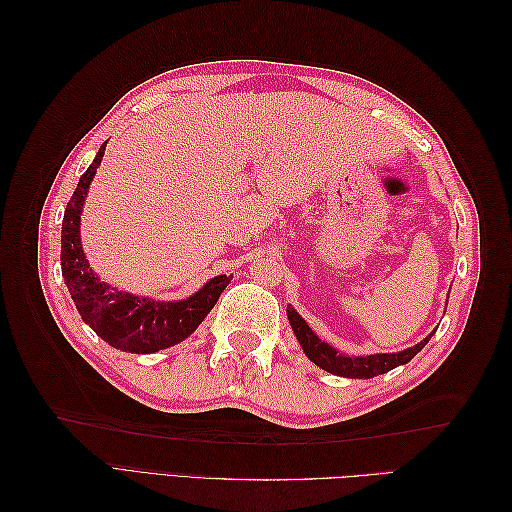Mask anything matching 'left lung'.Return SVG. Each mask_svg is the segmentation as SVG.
Returning <instances> with one entry per match:
<instances>
[{
  "mask_svg": "<svg viewBox=\"0 0 512 512\" xmlns=\"http://www.w3.org/2000/svg\"><path fill=\"white\" fill-rule=\"evenodd\" d=\"M288 320L290 327L297 335L299 344L303 352L309 356V361L322 367L324 371H329L333 376H342V378H374L380 374H386V371L395 369L397 365H404L412 361L414 356L425 348V344L431 339L427 335L423 342H418L412 348H406L401 352H389V354H369V356H346L339 354L335 348L329 344H324L318 335L307 327V322L294 312V309L288 305Z\"/></svg>",
  "mask_w": 512,
  "mask_h": 512,
  "instance_id": "8db88e82",
  "label": "left lung"
}]
</instances>
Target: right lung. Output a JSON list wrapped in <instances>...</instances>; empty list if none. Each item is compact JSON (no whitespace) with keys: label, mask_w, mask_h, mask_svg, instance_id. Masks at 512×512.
<instances>
[{"label":"right lung","mask_w":512,"mask_h":512,"mask_svg":"<svg viewBox=\"0 0 512 512\" xmlns=\"http://www.w3.org/2000/svg\"><path fill=\"white\" fill-rule=\"evenodd\" d=\"M104 149L106 145L100 147L96 160L85 170L66 205L64 222H61V275L81 318L106 344L123 352L151 354L190 337L218 303L232 275L213 277L192 297L170 303L134 297L130 292L100 282L98 275L89 269L81 247V211Z\"/></svg>","instance_id":"obj_1"}]
</instances>
